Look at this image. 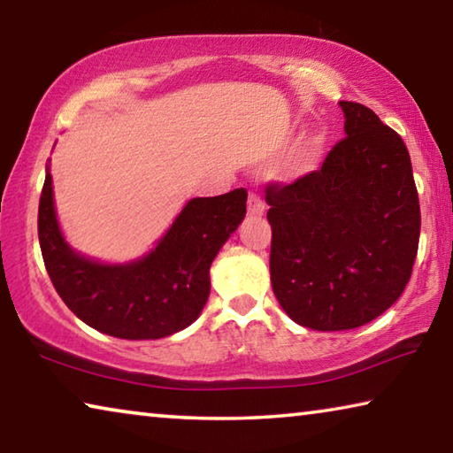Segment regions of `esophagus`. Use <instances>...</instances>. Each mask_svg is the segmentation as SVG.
I'll return each instance as SVG.
<instances>
[{
  "label": "esophagus",
  "instance_id": "obj_1",
  "mask_svg": "<svg viewBox=\"0 0 453 453\" xmlns=\"http://www.w3.org/2000/svg\"><path fill=\"white\" fill-rule=\"evenodd\" d=\"M248 213L250 216H264L265 213V202L256 191H251L248 197Z\"/></svg>",
  "mask_w": 453,
  "mask_h": 453
}]
</instances>
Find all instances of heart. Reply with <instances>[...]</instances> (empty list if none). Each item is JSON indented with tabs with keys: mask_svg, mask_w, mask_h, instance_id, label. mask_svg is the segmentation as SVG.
<instances>
[{
	"mask_svg": "<svg viewBox=\"0 0 453 453\" xmlns=\"http://www.w3.org/2000/svg\"><path fill=\"white\" fill-rule=\"evenodd\" d=\"M326 148V135L319 132L310 134L305 140L294 148V153H291V165H289V173L291 175H302L305 172H310L313 165L318 164V159L321 157V151Z\"/></svg>",
	"mask_w": 453,
	"mask_h": 453,
	"instance_id": "b5f03b06",
	"label": "heart"
}]
</instances>
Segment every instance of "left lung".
Returning a JSON list of instances; mask_svg holds the SVG:
<instances>
[{
    "label": "left lung",
    "mask_w": 453,
    "mask_h": 453,
    "mask_svg": "<svg viewBox=\"0 0 453 453\" xmlns=\"http://www.w3.org/2000/svg\"><path fill=\"white\" fill-rule=\"evenodd\" d=\"M340 105L346 137L319 170L265 188L273 294L296 324L318 332L354 329L392 308L421 226L402 137L370 107Z\"/></svg>",
    "instance_id": "1"
}]
</instances>
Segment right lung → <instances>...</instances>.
<instances>
[{
	"label": "right lung",
	"mask_w": 453,
	"mask_h": 453,
	"mask_svg": "<svg viewBox=\"0 0 453 453\" xmlns=\"http://www.w3.org/2000/svg\"><path fill=\"white\" fill-rule=\"evenodd\" d=\"M248 191L194 197L148 256L99 264L61 235L48 165L37 235L53 288L81 321L121 340H159L194 324L210 296V267L245 218Z\"/></svg>",
	"instance_id": "obj_1"
}]
</instances>
